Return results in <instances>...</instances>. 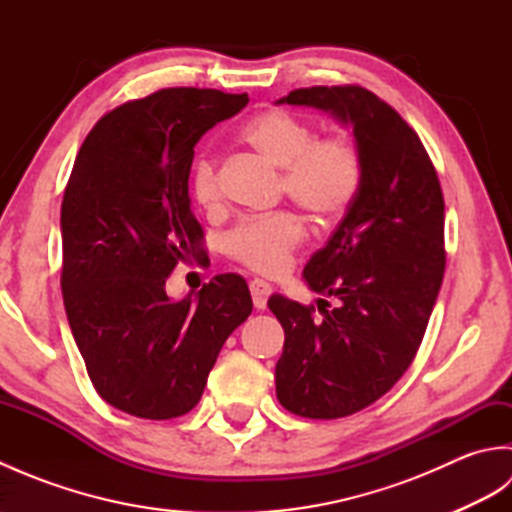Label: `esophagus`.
I'll use <instances>...</instances> for the list:
<instances>
[{"label": "esophagus", "mask_w": 512, "mask_h": 512, "mask_svg": "<svg viewBox=\"0 0 512 512\" xmlns=\"http://www.w3.org/2000/svg\"><path fill=\"white\" fill-rule=\"evenodd\" d=\"M250 295H253L255 308L264 310L266 303H268V297L273 295V286H270L268 281H264V279H253V281H250Z\"/></svg>", "instance_id": "obj_1"}]
</instances>
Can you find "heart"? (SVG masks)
<instances>
[{"label": "heart", "instance_id": "1", "mask_svg": "<svg viewBox=\"0 0 512 512\" xmlns=\"http://www.w3.org/2000/svg\"><path fill=\"white\" fill-rule=\"evenodd\" d=\"M242 143L281 171L279 189L317 220H334L350 209L363 182V158L352 138L317 136L306 118L266 110L242 129ZM191 195L204 211L222 206L215 160L202 156L191 171ZM306 242V224L295 211L246 217L224 239L226 255L246 268L277 277Z\"/></svg>", "mask_w": 512, "mask_h": 512}]
</instances>
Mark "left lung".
Returning a JSON list of instances; mask_svg holds the SVG:
<instances>
[{"label":"left lung","mask_w":512,"mask_h":512,"mask_svg":"<svg viewBox=\"0 0 512 512\" xmlns=\"http://www.w3.org/2000/svg\"><path fill=\"white\" fill-rule=\"evenodd\" d=\"M279 103L350 123L363 158L361 191L303 268L308 286L339 308L319 306L317 317L312 303L268 299L286 334L279 402L301 418H345L385 396L418 352L447 266L444 198L418 134L374 92L314 85Z\"/></svg>","instance_id":"8db88e82"}]
</instances>
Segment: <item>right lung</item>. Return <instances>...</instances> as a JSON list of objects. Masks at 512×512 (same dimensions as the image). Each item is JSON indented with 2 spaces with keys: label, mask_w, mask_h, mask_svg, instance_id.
<instances>
[{
  "label": "right lung",
  "mask_w": 512,
  "mask_h": 512,
  "mask_svg": "<svg viewBox=\"0 0 512 512\" xmlns=\"http://www.w3.org/2000/svg\"><path fill=\"white\" fill-rule=\"evenodd\" d=\"M248 94L167 88L107 112L83 140L61 204V292L99 396L136 418L171 420L202 398L224 341L253 312L226 273L182 301L167 277L200 257L189 200L193 147Z\"/></svg>",
  "instance_id": "obj_1"
}]
</instances>
